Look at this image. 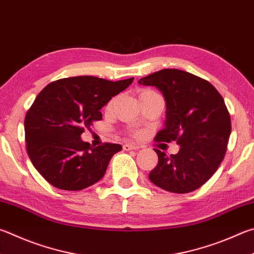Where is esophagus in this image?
Masks as SVG:
<instances>
[{"mask_svg": "<svg viewBox=\"0 0 254 254\" xmlns=\"http://www.w3.org/2000/svg\"><path fill=\"white\" fill-rule=\"evenodd\" d=\"M139 149V146H136V145H133V144H124L123 145V150H126V151H128V150H137Z\"/></svg>", "mask_w": 254, "mask_h": 254, "instance_id": "obj_1", "label": "esophagus"}]
</instances>
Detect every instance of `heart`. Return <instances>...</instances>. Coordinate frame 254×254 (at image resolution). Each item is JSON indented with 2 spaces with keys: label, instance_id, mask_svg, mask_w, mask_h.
<instances>
[{
  "label": "heart",
  "instance_id": "heart-1",
  "mask_svg": "<svg viewBox=\"0 0 254 254\" xmlns=\"http://www.w3.org/2000/svg\"><path fill=\"white\" fill-rule=\"evenodd\" d=\"M140 100H141V102L142 101H145V100H149V99H151V98H154V96H159V94L156 93L155 91H153V90H150V89H142L141 91H140ZM117 101H118V96H114V98H112L111 100L109 101V102L107 103V105H105V111L107 112H111L112 110L114 109V107H115V104H117ZM130 134L132 135V136H137L140 134L139 132H135V131H132V132H130Z\"/></svg>",
  "mask_w": 254,
  "mask_h": 254
}]
</instances>
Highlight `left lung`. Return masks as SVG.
<instances>
[{
	"label": "left lung",
	"mask_w": 254,
	"mask_h": 254,
	"mask_svg": "<svg viewBox=\"0 0 254 254\" xmlns=\"http://www.w3.org/2000/svg\"><path fill=\"white\" fill-rule=\"evenodd\" d=\"M158 87L167 101L165 127L155 141L180 145L177 154L154 149L159 162L149 178L165 191L189 193L203 186L224 159L231 119L219 91L191 73L163 68L139 80Z\"/></svg>",
	"instance_id": "1"
}]
</instances>
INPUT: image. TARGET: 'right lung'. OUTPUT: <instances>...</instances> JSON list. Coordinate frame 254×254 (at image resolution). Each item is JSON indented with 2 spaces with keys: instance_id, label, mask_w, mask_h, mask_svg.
Returning a JSON list of instances; mask_svg holds the SVG:
<instances>
[{
  "instance_id": "1",
  "label": "right lung",
  "mask_w": 254,
  "mask_h": 254,
  "mask_svg": "<svg viewBox=\"0 0 254 254\" xmlns=\"http://www.w3.org/2000/svg\"><path fill=\"white\" fill-rule=\"evenodd\" d=\"M134 80L112 82L82 75L51 82L26 112V151L39 173L53 187L83 190L103 178L121 144L92 146L81 134L102 120L100 110Z\"/></svg>"
}]
</instances>
